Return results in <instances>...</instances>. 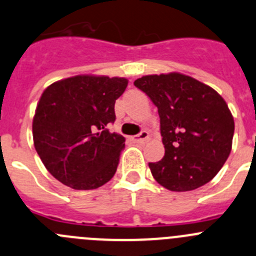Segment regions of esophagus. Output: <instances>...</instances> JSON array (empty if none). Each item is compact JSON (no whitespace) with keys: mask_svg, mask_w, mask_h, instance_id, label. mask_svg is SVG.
I'll return each instance as SVG.
<instances>
[{"mask_svg":"<svg viewBox=\"0 0 256 256\" xmlns=\"http://www.w3.org/2000/svg\"><path fill=\"white\" fill-rule=\"evenodd\" d=\"M148 131H141L140 134H138V135H135L132 138V140L135 141V142H142V141H146L148 138Z\"/></svg>","mask_w":256,"mask_h":256,"instance_id":"obj_1","label":"esophagus"}]
</instances>
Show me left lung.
<instances>
[{
  "label": "left lung",
  "mask_w": 256,
  "mask_h": 256,
  "mask_svg": "<svg viewBox=\"0 0 256 256\" xmlns=\"http://www.w3.org/2000/svg\"><path fill=\"white\" fill-rule=\"evenodd\" d=\"M134 85L158 108L165 156L148 162L154 178L171 191L209 182L232 151L234 118L210 86L178 72L148 75Z\"/></svg>",
  "instance_id": "8db88e82"
}]
</instances>
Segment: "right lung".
Instances as JSON below:
<instances>
[{
    "label": "right lung",
    "instance_id": "right-lung-1",
    "mask_svg": "<svg viewBox=\"0 0 256 256\" xmlns=\"http://www.w3.org/2000/svg\"><path fill=\"white\" fill-rule=\"evenodd\" d=\"M124 78L78 75L42 92L32 122L34 145L54 178L75 190H94L112 178L125 138L108 131Z\"/></svg>",
    "mask_w": 256,
    "mask_h": 256
}]
</instances>
